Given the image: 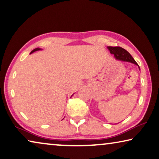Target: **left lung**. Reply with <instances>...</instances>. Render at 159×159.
<instances>
[{
    "label": "left lung",
    "instance_id": "left-lung-1",
    "mask_svg": "<svg viewBox=\"0 0 159 159\" xmlns=\"http://www.w3.org/2000/svg\"><path fill=\"white\" fill-rule=\"evenodd\" d=\"M107 48H108V50H109L111 54L114 55L116 60L133 63V64L137 65L139 67L138 64L136 63V61L134 60L132 56L129 54L125 49L120 47H111V46H109V47H107ZM139 69L140 70V67H139Z\"/></svg>",
    "mask_w": 159,
    "mask_h": 159
}]
</instances>
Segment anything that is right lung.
Segmentation results:
<instances>
[{
	"label": "right lung",
	"instance_id": "right-lung-1",
	"mask_svg": "<svg viewBox=\"0 0 159 159\" xmlns=\"http://www.w3.org/2000/svg\"><path fill=\"white\" fill-rule=\"evenodd\" d=\"M42 50V49L41 48H35V49H34L33 50H32L31 51V52H30V54L31 53H33V52H35V51H38V50Z\"/></svg>",
	"mask_w": 159,
	"mask_h": 159
}]
</instances>
